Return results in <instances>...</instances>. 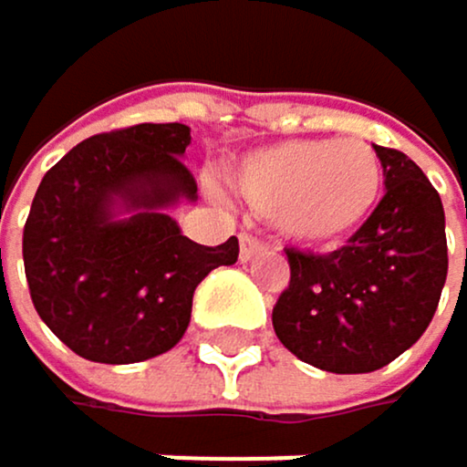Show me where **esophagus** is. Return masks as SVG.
I'll list each match as a JSON object with an SVG mask.
<instances>
[{
  "label": "esophagus",
  "instance_id": "34e87169",
  "mask_svg": "<svg viewBox=\"0 0 467 467\" xmlns=\"http://www.w3.org/2000/svg\"><path fill=\"white\" fill-rule=\"evenodd\" d=\"M259 254H265V242L256 239L254 234H242V236H239V259H242V262H251V259L259 256Z\"/></svg>",
  "mask_w": 467,
  "mask_h": 467
}]
</instances>
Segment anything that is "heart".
Here are the masks:
<instances>
[{"mask_svg": "<svg viewBox=\"0 0 467 467\" xmlns=\"http://www.w3.org/2000/svg\"><path fill=\"white\" fill-rule=\"evenodd\" d=\"M234 192L287 239L335 244L369 220L380 200L383 166L367 140H287L242 157Z\"/></svg>", "mask_w": 467, "mask_h": 467, "instance_id": "b5f03b06", "label": "heart"}]
</instances>
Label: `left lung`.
Segmentation results:
<instances>
[{
	"mask_svg": "<svg viewBox=\"0 0 467 467\" xmlns=\"http://www.w3.org/2000/svg\"><path fill=\"white\" fill-rule=\"evenodd\" d=\"M386 194L344 247H287L290 285L273 307L279 341L335 375L383 369L431 324L448 275L445 211L414 160L375 146Z\"/></svg>",
	"mask_w": 467,
	"mask_h": 467,
	"instance_id": "obj_1",
	"label": "left lung"
}]
</instances>
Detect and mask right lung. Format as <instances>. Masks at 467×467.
Segmentation results:
<instances>
[{
	"mask_svg": "<svg viewBox=\"0 0 467 467\" xmlns=\"http://www.w3.org/2000/svg\"><path fill=\"white\" fill-rule=\"evenodd\" d=\"M188 143L185 123L92 135L38 185L22 236L30 298L87 360L138 363L169 352L192 321L197 285L239 256L236 236L197 244L166 213L197 200L182 163Z\"/></svg>",
	"mask_w": 467,
	"mask_h": 467,
	"instance_id": "1",
	"label": "right lung"
}]
</instances>
